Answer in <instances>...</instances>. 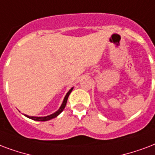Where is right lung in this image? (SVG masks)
<instances>
[{
	"instance_id": "right-lung-1",
	"label": "right lung",
	"mask_w": 155,
	"mask_h": 155,
	"mask_svg": "<svg viewBox=\"0 0 155 155\" xmlns=\"http://www.w3.org/2000/svg\"><path fill=\"white\" fill-rule=\"evenodd\" d=\"M72 90H73V88H71L69 91H68V92H67V93L66 94V96H65L64 99H63V101H62V105H61V106H60V108H59L56 112H54V113L49 114V115H47V116H43V117L29 116V115H27V114H25V116L29 118V119H31V120H35V121H48V120H52V119H54V118L58 116V114H61V112L64 110L65 106H66V105H67V99H68V97H69L70 93H71V91Z\"/></svg>"
}]
</instances>
